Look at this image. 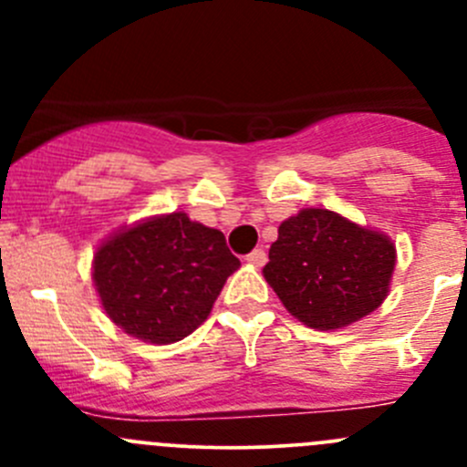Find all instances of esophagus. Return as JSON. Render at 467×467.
Masks as SVG:
<instances>
[{"mask_svg":"<svg viewBox=\"0 0 467 467\" xmlns=\"http://www.w3.org/2000/svg\"><path fill=\"white\" fill-rule=\"evenodd\" d=\"M246 262L253 264V266H264V264H266V253H264L262 248H255L253 253H248Z\"/></svg>","mask_w":467,"mask_h":467,"instance_id":"esophagus-1","label":"esophagus"}]
</instances>
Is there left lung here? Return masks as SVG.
Wrapping results in <instances>:
<instances>
[{
    "instance_id": "8db88e82",
    "label": "left lung",
    "mask_w": 467,
    "mask_h": 467,
    "mask_svg": "<svg viewBox=\"0 0 467 467\" xmlns=\"http://www.w3.org/2000/svg\"><path fill=\"white\" fill-rule=\"evenodd\" d=\"M395 246L337 212H298L277 228L264 277L291 317L338 329L378 309L389 291Z\"/></svg>"
}]
</instances>
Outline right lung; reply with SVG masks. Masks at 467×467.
Instances as JSON below:
<instances>
[{
	"instance_id": "obj_1",
	"label": "right lung",
	"mask_w": 467,
	"mask_h": 467,
	"mask_svg": "<svg viewBox=\"0 0 467 467\" xmlns=\"http://www.w3.org/2000/svg\"><path fill=\"white\" fill-rule=\"evenodd\" d=\"M237 268L223 233L173 212L108 239L94 255L92 277L112 323L164 346L210 317Z\"/></svg>"
}]
</instances>
